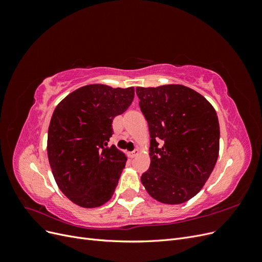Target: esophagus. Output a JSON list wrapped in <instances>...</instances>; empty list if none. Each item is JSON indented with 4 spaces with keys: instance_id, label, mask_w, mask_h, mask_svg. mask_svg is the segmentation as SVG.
I'll list each match as a JSON object with an SVG mask.
<instances>
[{
    "instance_id": "esophagus-1",
    "label": "esophagus",
    "mask_w": 262,
    "mask_h": 262,
    "mask_svg": "<svg viewBox=\"0 0 262 262\" xmlns=\"http://www.w3.org/2000/svg\"><path fill=\"white\" fill-rule=\"evenodd\" d=\"M138 154H139V149H134L133 152H130L128 155H129V157L133 158V157H136Z\"/></svg>"
}]
</instances>
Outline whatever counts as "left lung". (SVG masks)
Returning <instances> with one entry per match:
<instances>
[{"instance_id": "left-lung-1", "label": "left lung", "mask_w": 262, "mask_h": 262, "mask_svg": "<svg viewBox=\"0 0 262 262\" xmlns=\"http://www.w3.org/2000/svg\"><path fill=\"white\" fill-rule=\"evenodd\" d=\"M137 95L150 137V165L142 184L157 201L184 203L200 191L216 164L215 109L184 85L137 87Z\"/></svg>"}]
</instances>
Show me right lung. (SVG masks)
<instances>
[{
    "label": "right lung",
    "mask_w": 262,
    "mask_h": 262,
    "mask_svg": "<svg viewBox=\"0 0 262 262\" xmlns=\"http://www.w3.org/2000/svg\"><path fill=\"white\" fill-rule=\"evenodd\" d=\"M133 97V87L93 84L69 94L54 109L49 164L61 191L82 208L100 207L115 192L126 157L108 142L114 118L129 108Z\"/></svg>",
    "instance_id": "add662e5"
}]
</instances>
